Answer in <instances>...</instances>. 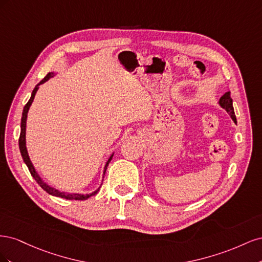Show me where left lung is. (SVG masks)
Returning <instances> with one entry per match:
<instances>
[{"mask_svg":"<svg viewBox=\"0 0 262 262\" xmlns=\"http://www.w3.org/2000/svg\"><path fill=\"white\" fill-rule=\"evenodd\" d=\"M219 104L221 105L222 108H224L226 112L228 113V115L231 116V118L233 119V121L236 123V116L234 113V107H233V99L231 97V92H226L223 96L220 98Z\"/></svg>","mask_w":262,"mask_h":262,"instance_id":"1","label":"left lung"}]
</instances>
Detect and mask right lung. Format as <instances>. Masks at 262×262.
<instances>
[{
  "mask_svg": "<svg viewBox=\"0 0 262 262\" xmlns=\"http://www.w3.org/2000/svg\"><path fill=\"white\" fill-rule=\"evenodd\" d=\"M52 76H53V73H48V74H47V75L43 77V80H42L40 83L36 85V87L34 89L33 93H31V97H30V99L28 100V102H27V104L25 105V107H24V110H23V116H21V122H20V134H19V140H18L19 150H20V154H21V157H23L24 162H25V164L27 165V167H28V169H29V171H30V173H31V176L34 177V179L37 181V184H38L39 186H40V187L45 190L46 192H48L49 194L54 195V196L63 198V199H67V200H86V199H89L90 196L96 194V193L99 191V189H97L96 191H94V192H92V193H90V194H80V193H67V192H60L59 190L54 189V188H52V187H50V186L47 185L46 182H43V180H42L40 177H39V175L37 173V171H36L35 167H34L33 164H31V162H30V158H29L28 153H27V148H26V120H27V114H28V110H29V107H30V105H31V102H33V100H34V98H35V95H36V93H37L38 86L40 85V84H42V83H45L46 81H48L49 78H50V77H52ZM113 156H114V155L110 156V157H109V160L107 161L106 166H105V169H104V173L106 172L107 166H108V164L110 163V161H112Z\"/></svg>",
  "mask_w": 262,
  "mask_h": 262,
  "instance_id": "obj_1",
  "label": "right lung"
}]
</instances>
